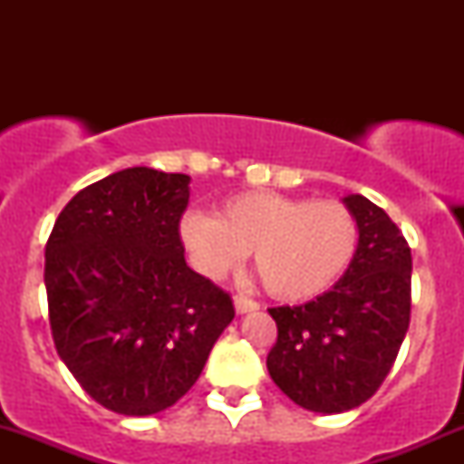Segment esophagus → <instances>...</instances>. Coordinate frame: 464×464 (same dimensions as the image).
Listing matches in <instances>:
<instances>
[{
  "label": "esophagus",
  "mask_w": 464,
  "mask_h": 464,
  "mask_svg": "<svg viewBox=\"0 0 464 464\" xmlns=\"http://www.w3.org/2000/svg\"><path fill=\"white\" fill-rule=\"evenodd\" d=\"M233 305H236L237 314H249V312H256L260 307L258 303L251 301V298H246V296H236L233 298Z\"/></svg>",
  "instance_id": "obj_1"
}]
</instances>
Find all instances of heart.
Returning <instances> with one entry per match:
<instances>
[{"instance_id": "heart-1", "label": "heart", "mask_w": 464, "mask_h": 464, "mask_svg": "<svg viewBox=\"0 0 464 464\" xmlns=\"http://www.w3.org/2000/svg\"><path fill=\"white\" fill-rule=\"evenodd\" d=\"M181 240L208 278H222L251 251L266 294L298 303L327 292L348 271L359 224L334 199L254 190L228 199L218 218L198 210L186 215Z\"/></svg>"}]
</instances>
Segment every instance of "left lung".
Returning a JSON list of instances; mask_svg holds the SVG:
<instances>
[{
    "label": "left lung",
    "mask_w": 464,
    "mask_h": 464,
    "mask_svg": "<svg viewBox=\"0 0 464 464\" xmlns=\"http://www.w3.org/2000/svg\"><path fill=\"white\" fill-rule=\"evenodd\" d=\"M343 204L359 224L353 265L303 305L271 307L278 341L266 357L276 386L314 413H343L371 400L395 363L411 321V249L363 195Z\"/></svg>",
    "instance_id": "obj_1"
}]
</instances>
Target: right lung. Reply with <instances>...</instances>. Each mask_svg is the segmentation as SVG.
<instances>
[{
    "label": "right lung",
    "mask_w": 464,
    "mask_h": 464,
    "mask_svg": "<svg viewBox=\"0 0 464 464\" xmlns=\"http://www.w3.org/2000/svg\"><path fill=\"white\" fill-rule=\"evenodd\" d=\"M190 177L125 168L76 195L46 242L55 350L92 400L159 413L202 375L236 310L184 258Z\"/></svg>",
    "instance_id": "add662e5"
}]
</instances>
